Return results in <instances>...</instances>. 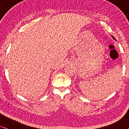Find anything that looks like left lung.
<instances>
[{
    "label": "left lung",
    "mask_w": 129,
    "mask_h": 129,
    "mask_svg": "<svg viewBox=\"0 0 129 129\" xmlns=\"http://www.w3.org/2000/svg\"><path fill=\"white\" fill-rule=\"evenodd\" d=\"M112 38H113V39H114V40H116V39H115V38H114V37L112 36Z\"/></svg>",
    "instance_id": "left-lung-1"
}]
</instances>
